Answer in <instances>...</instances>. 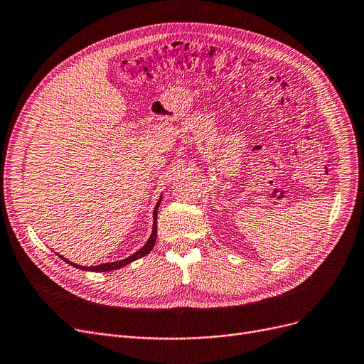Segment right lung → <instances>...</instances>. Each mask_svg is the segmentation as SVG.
I'll return each instance as SVG.
<instances>
[{
    "mask_svg": "<svg viewBox=\"0 0 364 364\" xmlns=\"http://www.w3.org/2000/svg\"><path fill=\"white\" fill-rule=\"evenodd\" d=\"M161 200H162V199H159V202H157L156 208H154V211H153V230H151V236L149 238V241L146 242V245H144L143 248H139L136 252H134L132 256L126 257V259H123V260H117V262H112V263H104V264H98V266H80V264H74V263H71L70 260L64 259V256H59V257H60L62 260H65L67 263H70L71 266L77 267V269L90 271V272H109V271H114V269H120V267H123V266H126V264H129L131 262H134V260H136V259H141V257H144L146 255H149V252L153 250L154 242H156V238H157V208H159Z\"/></svg>",
    "mask_w": 364,
    "mask_h": 364,
    "instance_id": "right-lung-1",
    "label": "right lung"
}]
</instances>
